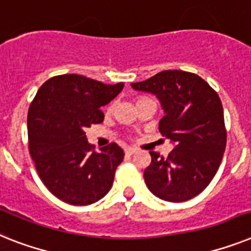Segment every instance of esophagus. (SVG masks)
<instances>
[{
  "label": "esophagus",
  "instance_id": "1",
  "mask_svg": "<svg viewBox=\"0 0 251 251\" xmlns=\"http://www.w3.org/2000/svg\"><path fill=\"white\" fill-rule=\"evenodd\" d=\"M136 149H133V148H128V149H126V150H124V152H126V154L127 155H132V154H134V152H136Z\"/></svg>",
  "mask_w": 251,
  "mask_h": 251
}]
</instances>
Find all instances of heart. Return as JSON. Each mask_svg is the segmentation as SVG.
Instances as JSON below:
<instances>
[{
  "label": "heart",
  "instance_id": "b5f03b06",
  "mask_svg": "<svg viewBox=\"0 0 251 251\" xmlns=\"http://www.w3.org/2000/svg\"><path fill=\"white\" fill-rule=\"evenodd\" d=\"M141 100H145V99H138L137 101H141ZM113 107H114V103H110V105L106 107V111H109V113H110V111L113 110Z\"/></svg>",
  "mask_w": 251,
  "mask_h": 251
}]
</instances>
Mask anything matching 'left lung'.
<instances>
[{
    "mask_svg": "<svg viewBox=\"0 0 251 251\" xmlns=\"http://www.w3.org/2000/svg\"><path fill=\"white\" fill-rule=\"evenodd\" d=\"M132 87L156 95L165 113L159 130L176 145L167 158L150 151L151 163L144 172L146 186L165 201L195 198L212 182L226 150L218 93L201 76L183 70H163Z\"/></svg>",
    "mask_w": 251,
    "mask_h": 251,
    "instance_id": "left-lung-1",
    "label": "left lung"
}]
</instances>
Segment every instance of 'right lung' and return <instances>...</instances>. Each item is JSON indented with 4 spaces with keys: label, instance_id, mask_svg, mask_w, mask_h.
I'll return each mask as SVG.
<instances>
[{
    "label": "right lung",
    "instance_id": "obj_1",
    "mask_svg": "<svg viewBox=\"0 0 251 251\" xmlns=\"http://www.w3.org/2000/svg\"><path fill=\"white\" fill-rule=\"evenodd\" d=\"M124 84H103L63 74L39 87L28 111V142L37 173L52 195L72 205H90L110 191L124 151L115 142L93 151L86 128L103 121L100 107Z\"/></svg>",
    "mask_w": 251,
    "mask_h": 251
}]
</instances>
